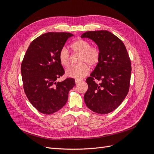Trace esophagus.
Here are the masks:
<instances>
[{
  "instance_id": "1",
  "label": "esophagus",
  "mask_w": 154,
  "mask_h": 154,
  "mask_svg": "<svg viewBox=\"0 0 154 154\" xmlns=\"http://www.w3.org/2000/svg\"><path fill=\"white\" fill-rule=\"evenodd\" d=\"M82 81V80H78V79H76V80H75V83H78L79 82H80Z\"/></svg>"
}]
</instances>
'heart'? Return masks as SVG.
Returning <instances> with one entry per match:
<instances>
[{"mask_svg": "<svg viewBox=\"0 0 154 154\" xmlns=\"http://www.w3.org/2000/svg\"><path fill=\"white\" fill-rule=\"evenodd\" d=\"M72 53L80 54L78 62L81 63L78 66H72L66 71V74L78 80H80L86 76L89 73L90 67L88 66H95L98 63L101 53L98 48L91 45L89 42L79 38L74 41L70 45ZM59 60L63 66L68 67L71 63V54L68 49L63 47L58 54Z\"/></svg>", "mask_w": 154, "mask_h": 154, "instance_id": "1", "label": "heart"}]
</instances>
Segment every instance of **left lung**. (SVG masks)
<instances>
[{
  "label": "left lung",
  "instance_id": "1",
  "mask_svg": "<svg viewBox=\"0 0 154 154\" xmlns=\"http://www.w3.org/2000/svg\"><path fill=\"white\" fill-rule=\"evenodd\" d=\"M81 37L94 41L101 53L98 63L86 80L85 103L96 113H110L129 91L132 67L127 50L123 42L108 31H87Z\"/></svg>",
  "mask_w": 154,
  "mask_h": 154
}]
</instances>
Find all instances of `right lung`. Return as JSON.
<instances>
[{"instance_id": "1", "label": "right lung", "mask_w": 154, "mask_h": 154, "mask_svg": "<svg viewBox=\"0 0 154 154\" xmlns=\"http://www.w3.org/2000/svg\"><path fill=\"white\" fill-rule=\"evenodd\" d=\"M69 32H48L30 44L21 64L23 88L31 105L44 114H51L66 105L69 91L75 85L74 78L56 80L65 74L58 54Z\"/></svg>"}]
</instances>
